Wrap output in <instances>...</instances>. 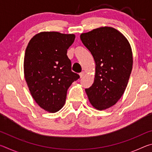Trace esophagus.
I'll return each mask as SVG.
<instances>
[{
    "mask_svg": "<svg viewBox=\"0 0 152 152\" xmlns=\"http://www.w3.org/2000/svg\"><path fill=\"white\" fill-rule=\"evenodd\" d=\"M84 74H85V73L84 72H82L81 73H80V78H82V77H83L84 76Z\"/></svg>",
    "mask_w": 152,
    "mask_h": 152,
    "instance_id": "esophagus-1",
    "label": "esophagus"
}]
</instances>
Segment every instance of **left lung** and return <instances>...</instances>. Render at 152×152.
Instances as JSON below:
<instances>
[{"label":"left lung","mask_w":152,"mask_h":152,"mask_svg":"<svg viewBox=\"0 0 152 152\" xmlns=\"http://www.w3.org/2000/svg\"><path fill=\"white\" fill-rule=\"evenodd\" d=\"M80 39L95 62L92 85L85 89L91 104L97 110L113 107L122 96L133 67L130 43L111 27H101L82 33Z\"/></svg>","instance_id":"left-lung-1"}]
</instances>
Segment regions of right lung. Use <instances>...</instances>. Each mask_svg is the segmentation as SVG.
Instances as JSON below:
<instances>
[{
  "mask_svg": "<svg viewBox=\"0 0 152 152\" xmlns=\"http://www.w3.org/2000/svg\"><path fill=\"white\" fill-rule=\"evenodd\" d=\"M75 37L55 31L40 32L31 39L25 50V81L36 103L49 113L63 107L68 88L80 78L72 72L67 56Z\"/></svg>",
  "mask_w": 152,
  "mask_h": 152,
  "instance_id": "1",
  "label": "right lung"
}]
</instances>
